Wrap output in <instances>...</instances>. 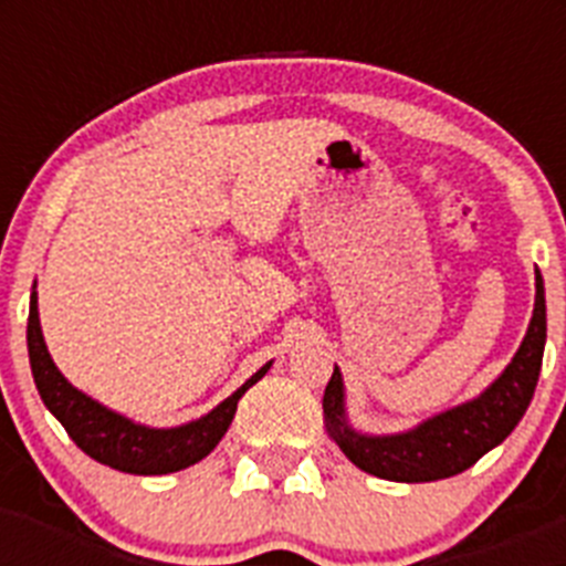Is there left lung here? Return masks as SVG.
<instances>
[{"mask_svg":"<svg viewBox=\"0 0 566 566\" xmlns=\"http://www.w3.org/2000/svg\"><path fill=\"white\" fill-rule=\"evenodd\" d=\"M544 343H547V303H544V277L536 269V306L527 334L507 368L479 397L433 413L408 431L365 433L348 422L343 371L334 365L323 397L328 433L339 444V451L371 476L411 484L457 476L496 444H502L524 417L542 374Z\"/></svg>","mask_w":566,"mask_h":566,"instance_id":"left-lung-1","label":"left lung"}]
</instances>
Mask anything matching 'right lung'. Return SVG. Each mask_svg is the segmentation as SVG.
I'll return each mask as SVG.
<instances>
[{
    "instance_id": "obj_1",
    "label": "right lung",
    "mask_w": 566,
    "mask_h": 566,
    "mask_svg": "<svg viewBox=\"0 0 566 566\" xmlns=\"http://www.w3.org/2000/svg\"><path fill=\"white\" fill-rule=\"evenodd\" d=\"M28 357L44 408L64 424L70 439L90 459L122 470V473H135V476H164V473H175V470H184L209 457L214 444L229 431L234 411H238V399L272 368V363L263 365L232 397L214 405L212 411L192 422L175 424V428H149V424L113 411L98 399L87 397L59 371L48 352V343H44L42 323H39L36 283L30 292Z\"/></svg>"
}]
</instances>
